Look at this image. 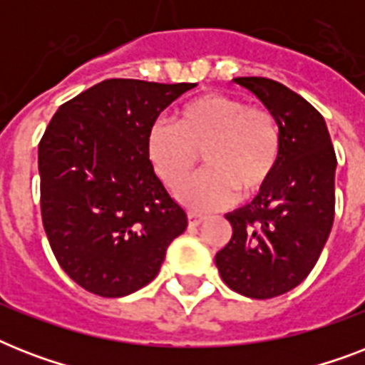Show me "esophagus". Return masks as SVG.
Instances as JSON below:
<instances>
[{
    "label": "esophagus",
    "mask_w": 365,
    "mask_h": 365,
    "mask_svg": "<svg viewBox=\"0 0 365 365\" xmlns=\"http://www.w3.org/2000/svg\"><path fill=\"white\" fill-rule=\"evenodd\" d=\"M187 222H189V227H197V225H200V223L205 222V216H200V214H195V212H189Z\"/></svg>",
    "instance_id": "1"
}]
</instances>
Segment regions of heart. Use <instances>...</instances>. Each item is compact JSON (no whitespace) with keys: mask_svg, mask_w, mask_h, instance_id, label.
<instances>
[{"mask_svg":"<svg viewBox=\"0 0 365 365\" xmlns=\"http://www.w3.org/2000/svg\"><path fill=\"white\" fill-rule=\"evenodd\" d=\"M155 172L178 187L202 151L205 170L178 189L189 210L206 212L265 187L280 157V130L271 111L237 96L202 94L178 111L176 123L155 121L145 136Z\"/></svg>","mask_w":365,"mask_h":365,"instance_id":"b5f03b06","label":"heart"}]
</instances>
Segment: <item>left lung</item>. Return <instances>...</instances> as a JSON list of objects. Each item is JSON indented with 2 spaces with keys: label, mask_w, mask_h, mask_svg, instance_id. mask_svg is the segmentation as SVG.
<instances>
[{
  "label": "left lung",
  "mask_w": 365,
  "mask_h": 365,
  "mask_svg": "<svg viewBox=\"0 0 365 365\" xmlns=\"http://www.w3.org/2000/svg\"><path fill=\"white\" fill-rule=\"evenodd\" d=\"M278 123L274 174L250 205L229 212L233 237L216 254L223 282L252 299L299 286L329 237L335 216L334 145L324 117L299 94L267 77H235Z\"/></svg>",
  "instance_id": "1"
}]
</instances>
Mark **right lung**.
Wrapping results in <instances>:
<instances>
[{"label":"right lung","mask_w":365,"mask_h":365,"mask_svg":"<svg viewBox=\"0 0 365 365\" xmlns=\"http://www.w3.org/2000/svg\"><path fill=\"white\" fill-rule=\"evenodd\" d=\"M193 87L106 79L60 106L43 134V227L60 267L91 294L143 288L187 227L185 210L155 174L145 136Z\"/></svg>","instance_id":"obj_1"}]
</instances>
